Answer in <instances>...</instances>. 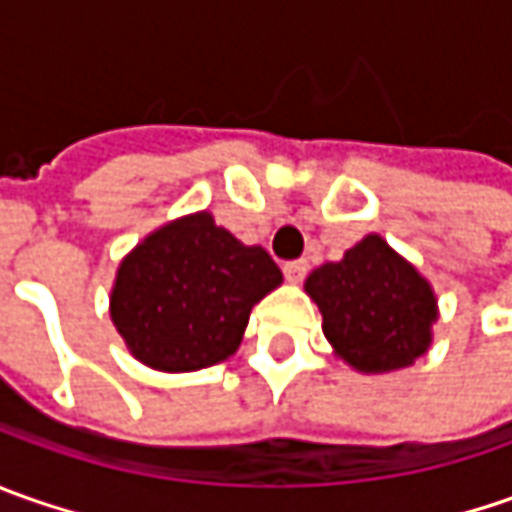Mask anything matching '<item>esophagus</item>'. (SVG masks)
I'll return each mask as SVG.
<instances>
[{
    "instance_id": "1",
    "label": "esophagus",
    "mask_w": 512,
    "mask_h": 512,
    "mask_svg": "<svg viewBox=\"0 0 512 512\" xmlns=\"http://www.w3.org/2000/svg\"><path fill=\"white\" fill-rule=\"evenodd\" d=\"M285 279L287 282H302L307 273V262L305 259H293V262H285Z\"/></svg>"
}]
</instances>
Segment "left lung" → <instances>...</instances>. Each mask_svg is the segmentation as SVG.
<instances>
[{
  "label": "left lung",
  "instance_id": "obj_1",
  "mask_svg": "<svg viewBox=\"0 0 512 512\" xmlns=\"http://www.w3.org/2000/svg\"><path fill=\"white\" fill-rule=\"evenodd\" d=\"M305 290L322 310L327 342L356 370H399L430 347L433 290L382 236H367L342 262L313 270Z\"/></svg>",
  "mask_w": 512,
  "mask_h": 512
}]
</instances>
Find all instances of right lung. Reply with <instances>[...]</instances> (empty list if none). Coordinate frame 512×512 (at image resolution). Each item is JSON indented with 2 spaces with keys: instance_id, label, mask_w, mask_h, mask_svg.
<instances>
[{
  "instance_id": "right-lung-1",
  "label": "right lung",
  "mask_w": 512,
  "mask_h": 512,
  "mask_svg": "<svg viewBox=\"0 0 512 512\" xmlns=\"http://www.w3.org/2000/svg\"><path fill=\"white\" fill-rule=\"evenodd\" d=\"M276 285L282 270L267 250L193 213L150 233L119 265L110 316L139 362L202 370L236 353L250 310Z\"/></svg>"
}]
</instances>
